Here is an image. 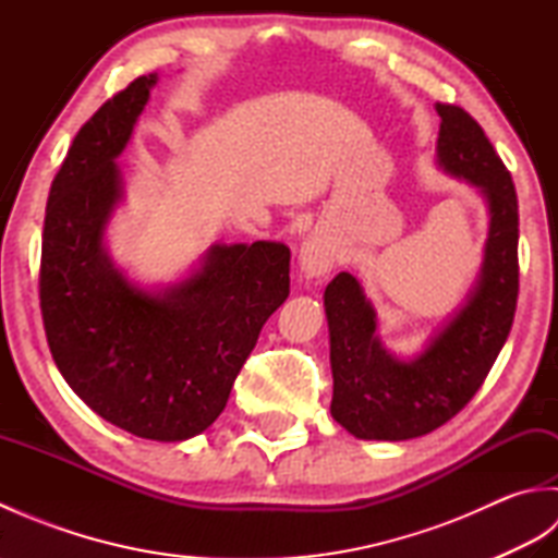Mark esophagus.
Wrapping results in <instances>:
<instances>
[{"label": "esophagus", "instance_id": "obj_1", "mask_svg": "<svg viewBox=\"0 0 558 558\" xmlns=\"http://www.w3.org/2000/svg\"><path fill=\"white\" fill-rule=\"evenodd\" d=\"M336 256H338L336 254V246L330 244L326 236L312 234L310 240L302 244L300 264H302V270L310 278H322V276H326L330 268H333Z\"/></svg>", "mask_w": 558, "mask_h": 558}]
</instances>
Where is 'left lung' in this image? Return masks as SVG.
I'll list each match as a JSON object with an SVG mask.
<instances>
[{
	"instance_id": "8db88e82",
	"label": "left lung",
	"mask_w": 558,
	"mask_h": 558,
	"mask_svg": "<svg viewBox=\"0 0 558 558\" xmlns=\"http://www.w3.org/2000/svg\"><path fill=\"white\" fill-rule=\"evenodd\" d=\"M441 117L438 165L475 184L489 201L492 225L475 292L432 345L400 362L374 336L376 316L360 282L338 272L324 304L333 366V420L357 438L405 441L453 420L477 393L511 333L518 304V196L484 129L458 105Z\"/></svg>"
}]
</instances>
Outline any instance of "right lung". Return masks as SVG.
I'll return each mask as SVG.
<instances>
[{
    "instance_id": "right-lung-1",
    "label": "right lung",
    "mask_w": 558,
    "mask_h": 558,
    "mask_svg": "<svg viewBox=\"0 0 558 558\" xmlns=\"http://www.w3.org/2000/svg\"><path fill=\"white\" fill-rule=\"evenodd\" d=\"M156 74L138 76L78 129L50 186L40 312L57 369L120 429L184 441L218 420L268 316L290 294V248L213 246L192 278L146 292L117 270L102 230L122 196L124 150Z\"/></svg>"
}]
</instances>
